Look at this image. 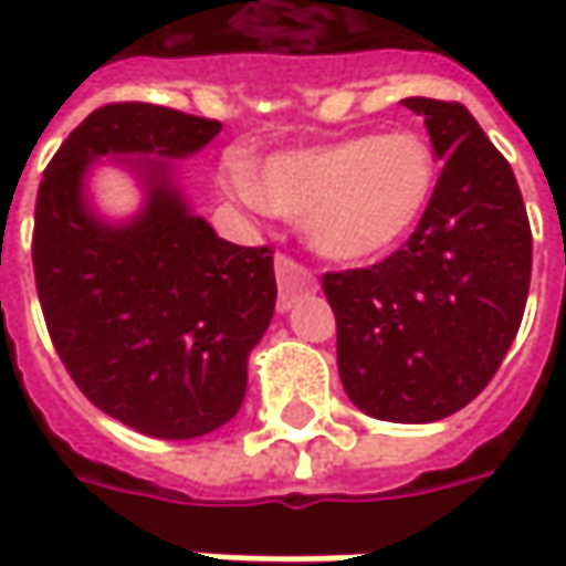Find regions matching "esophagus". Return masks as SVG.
I'll return each instance as SVG.
<instances>
[{"label":"esophagus","mask_w":566,"mask_h":566,"mask_svg":"<svg viewBox=\"0 0 566 566\" xmlns=\"http://www.w3.org/2000/svg\"><path fill=\"white\" fill-rule=\"evenodd\" d=\"M276 286H280L276 308H280V312H290L298 295L315 293L317 280L315 273L308 271L305 264H298L295 258H290V254H276Z\"/></svg>","instance_id":"esophagus-1"}]
</instances>
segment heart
<instances>
[{"mask_svg": "<svg viewBox=\"0 0 566 566\" xmlns=\"http://www.w3.org/2000/svg\"><path fill=\"white\" fill-rule=\"evenodd\" d=\"M434 188L438 160L419 132L283 150L254 176H229L242 205L295 220L305 242L331 261H371L400 249L424 220Z\"/></svg>", "mask_w": 566, "mask_h": 566, "instance_id": "heart-1", "label": "heart"}]
</instances>
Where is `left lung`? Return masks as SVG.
I'll return each mask as SVG.
<instances>
[{"mask_svg": "<svg viewBox=\"0 0 566 566\" xmlns=\"http://www.w3.org/2000/svg\"><path fill=\"white\" fill-rule=\"evenodd\" d=\"M444 160L434 201L390 258L324 273L346 397L384 422L453 416L494 378L520 331L533 232L511 164L463 103L406 97Z\"/></svg>", "mask_w": 566, "mask_h": 566, "instance_id": "obj_1", "label": "left lung"}]
</instances>
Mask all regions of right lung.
Listing matches in <instances>:
<instances>
[{
	"label": "right lung",
	"mask_w": 566,
	"mask_h": 566,
	"mask_svg": "<svg viewBox=\"0 0 566 566\" xmlns=\"http://www.w3.org/2000/svg\"><path fill=\"white\" fill-rule=\"evenodd\" d=\"M220 128L154 103L99 106L36 191L33 276L59 359L97 409L166 441L201 438L239 412L249 353L276 305L273 251L220 239L166 164ZM99 156L143 157L123 161L148 195L128 224H106L86 205L83 176Z\"/></svg>",
	"instance_id": "right-lung-1"
}]
</instances>
